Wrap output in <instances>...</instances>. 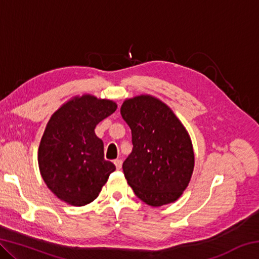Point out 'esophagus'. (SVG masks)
Returning <instances> with one entry per match:
<instances>
[{"instance_id": "obj_1", "label": "esophagus", "mask_w": 259, "mask_h": 259, "mask_svg": "<svg viewBox=\"0 0 259 259\" xmlns=\"http://www.w3.org/2000/svg\"><path fill=\"white\" fill-rule=\"evenodd\" d=\"M114 164L116 165V169H121L122 168V160L121 159L114 160Z\"/></svg>"}]
</instances>
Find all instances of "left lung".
<instances>
[{
	"mask_svg": "<svg viewBox=\"0 0 259 259\" xmlns=\"http://www.w3.org/2000/svg\"><path fill=\"white\" fill-rule=\"evenodd\" d=\"M121 115L133 135V152L122 168L135 194L152 207L177 201L194 169L185 126L168 105L151 95L125 99Z\"/></svg>",
	"mask_w": 259,
	"mask_h": 259,
	"instance_id": "obj_1",
	"label": "left lung"
}]
</instances>
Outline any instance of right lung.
Returning a JSON list of instances; mask_svg holds the SVG:
<instances>
[{"instance_id": "1", "label": "right lung", "mask_w": 259, "mask_h": 259, "mask_svg": "<svg viewBox=\"0 0 259 259\" xmlns=\"http://www.w3.org/2000/svg\"><path fill=\"white\" fill-rule=\"evenodd\" d=\"M116 108L113 100L87 94L69 99L51 115L37 161L43 181L59 200L75 207L93 202L115 170L104 159V143L95 128Z\"/></svg>"}]
</instances>
